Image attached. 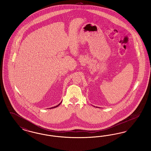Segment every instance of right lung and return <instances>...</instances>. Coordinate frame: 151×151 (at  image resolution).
<instances>
[{"label": "right lung", "instance_id": "right-lung-1", "mask_svg": "<svg viewBox=\"0 0 151 151\" xmlns=\"http://www.w3.org/2000/svg\"><path fill=\"white\" fill-rule=\"evenodd\" d=\"M60 104H61V103H60V104H59L58 105H57V106H54V107H51V108H50V109H52V108H55V107H56L59 106V105H60Z\"/></svg>", "mask_w": 151, "mask_h": 151}]
</instances>
